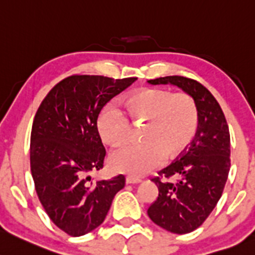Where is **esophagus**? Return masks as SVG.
Returning <instances> with one entry per match:
<instances>
[{"instance_id": "34e87169", "label": "esophagus", "mask_w": 255, "mask_h": 255, "mask_svg": "<svg viewBox=\"0 0 255 255\" xmlns=\"http://www.w3.org/2000/svg\"><path fill=\"white\" fill-rule=\"evenodd\" d=\"M140 182H141V179L136 178V177H133V176L126 177V183L127 184H136V183H140Z\"/></svg>"}]
</instances>
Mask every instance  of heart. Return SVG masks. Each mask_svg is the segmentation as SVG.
Listing matches in <instances>:
<instances>
[{
  "label": "heart",
  "instance_id": "obj_1",
  "mask_svg": "<svg viewBox=\"0 0 255 255\" xmlns=\"http://www.w3.org/2000/svg\"><path fill=\"white\" fill-rule=\"evenodd\" d=\"M126 114L135 125L145 123L140 143L126 144L110 156L117 172L144 176L159 167L163 157L172 160L191 144L198 127L199 111L194 99L186 93L173 94L159 88H146L127 95ZM115 105H107L98 120L101 138L110 145H120L130 133V123Z\"/></svg>",
  "mask_w": 255,
  "mask_h": 255
}]
</instances>
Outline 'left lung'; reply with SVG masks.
<instances>
[{
  "label": "left lung",
  "instance_id": "8db88e82",
  "mask_svg": "<svg viewBox=\"0 0 255 255\" xmlns=\"http://www.w3.org/2000/svg\"><path fill=\"white\" fill-rule=\"evenodd\" d=\"M148 82L176 85L194 99L199 111V127L192 145L159 172L177 181L152 178L159 195L148 209L149 218L157 226L172 234H189L210 215L226 184L231 166L229 126L213 94L197 80L168 76Z\"/></svg>",
  "mask_w": 255,
  "mask_h": 255
}]
</instances>
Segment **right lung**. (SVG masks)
Returning <instances> with one entry per match:
<instances>
[{"instance_id":"1","label":"right lung","mask_w":255,"mask_h":255,"mask_svg":"<svg viewBox=\"0 0 255 255\" xmlns=\"http://www.w3.org/2000/svg\"><path fill=\"white\" fill-rule=\"evenodd\" d=\"M136 78L71 76L42 100L33 122L30 168L40 203L53 224L79 237L100 226L125 176L92 182L106 150L98 130L104 106Z\"/></svg>"}]
</instances>
